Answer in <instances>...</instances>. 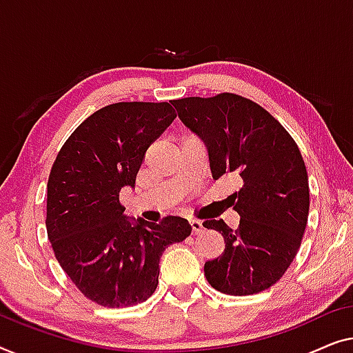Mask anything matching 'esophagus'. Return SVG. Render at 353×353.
<instances>
[{"label": "esophagus", "mask_w": 353, "mask_h": 353, "mask_svg": "<svg viewBox=\"0 0 353 353\" xmlns=\"http://www.w3.org/2000/svg\"><path fill=\"white\" fill-rule=\"evenodd\" d=\"M188 222H190L192 233H200V232L203 230V224H201V221H198V219H190Z\"/></svg>", "instance_id": "obj_1"}]
</instances>
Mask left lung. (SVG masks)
Here are the masks:
<instances>
[{"mask_svg":"<svg viewBox=\"0 0 353 353\" xmlns=\"http://www.w3.org/2000/svg\"><path fill=\"white\" fill-rule=\"evenodd\" d=\"M179 120L201 139L212 179L240 177L233 210L240 225L222 219L203 227L222 233V256L205 264L214 290L256 294L280 280L297 254L309 217V177L296 142L269 112L236 94L171 101Z\"/></svg>","mask_w":353,"mask_h":353,"instance_id":"left-lung-1","label":"left lung"}]
</instances>
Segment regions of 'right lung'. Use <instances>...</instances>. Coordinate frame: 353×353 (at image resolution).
I'll use <instances>...</instances> for the list:
<instances>
[{"label":"right lung","mask_w":353,"mask_h":353,"mask_svg":"<svg viewBox=\"0 0 353 353\" xmlns=\"http://www.w3.org/2000/svg\"><path fill=\"white\" fill-rule=\"evenodd\" d=\"M168 102H118L79 125L48 181L46 228L63 272L103 307L141 304L153 294L160 257L190 235L187 219L160 224L129 217L120 192L134 188L150 143L174 121Z\"/></svg>","instance_id":"1"}]
</instances>
